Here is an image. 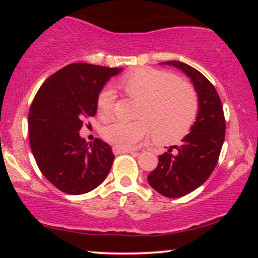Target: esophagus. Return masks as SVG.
I'll list each match as a JSON object with an SVG mask.
<instances>
[{
	"label": "esophagus",
	"mask_w": 258,
	"mask_h": 258,
	"mask_svg": "<svg viewBox=\"0 0 258 258\" xmlns=\"http://www.w3.org/2000/svg\"><path fill=\"white\" fill-rule=\"evenodd\" d=\"M112 152L114 154H126V153H135V150L132 149H122V148H119V147H114L112 148Z\"/></svg>",
	"instance_id": "1"
}]
</instances>
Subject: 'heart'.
<instances>
[{
  "label": "heart",
  "instance_id": "obj_1",
  "mask_svg": "<svg viewBox=\"0 0 258 258\" xmlns=\"http://www.w3.org/2000/svg\"><path fill=\"white\" fill-rule=\"evenodd\" d=\"M119 87L139 100L138 120L115 121L103 130V137L115 147L128 149L154 132L160 143H176L190 131L198 114V98L190 85L173 74L156 69L136 70L120 81ZM114 108V94L109 88L97 98V112L109 119Z\"/></svg>",
  "mask_w": 258,
  "mask_h": 258
}]
</instances>
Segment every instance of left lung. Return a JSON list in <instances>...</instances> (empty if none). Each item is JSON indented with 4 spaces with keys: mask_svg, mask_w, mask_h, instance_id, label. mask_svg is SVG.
Wrapping results in <instances>:
<instances>
[{
    "mask_svg": "<svg viewBox=\"0 0 258 258\" xmlns=\"http://www.w3.org/2000/svg\"><path fill=\"white\" fill-rule=\"evenodd\" d=\"M162 64L180 69L193 82L198 94L197 121L180 146L159 155V164L148 182L159 194L180 198L191 193L209 178L217 165L226 135L223 106L214 85L190 65L171 60ZM176 153H172V148Z\"/></svg>",
    "mask_w": 258,
    "mask_h": 258,
    "instance_id": "obj_1",
    "label": "left lung"
}]
</instances>
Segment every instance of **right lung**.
Masks as SVG:
<instances>
[{"mask_svg": "<svg viewBox=\"0 0 258 258\" xmlns=\"http://www.w3.org/2000/svg\"><path fill=\"white\" fill-rule=\"evenodd\" d=\"M121 68L74 63L43 82L29 111V141L42 174L59 190L80 195L97 188L110 171V146L79 135L97 112V98ZM91 126V125H90Z\"/></svg>", "mask_w": 258, "mask_h": 258, "instance_id": "right-lung-1", "label": "right lung"}]
</instances>
